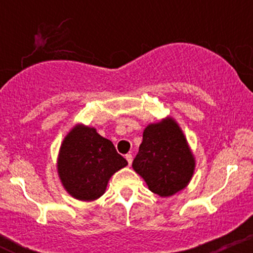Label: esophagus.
Instances as JSON below:
<instances>
[{"mask_svg": "<svg viewBox=\"0 0 253 253\" xmlns=\"http://www.w3.org/2000/svg\"><path fill=\"white\" fill-rule=\"evenodd\" d=\"M126 161H127V163H128V165H130L132 164V155H126Z\"/></svg>", "mask_w": 253, "mask_h": 253, "instance_id": "34e87169", "label": "esophagus"}]
</instances>
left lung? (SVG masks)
I'll use <instances>...</instances> for the list:
<instances>
[{
    "label": "left lung",
    "instance_id": "obj_1",
    "mask_svg": "<svg viewBox=\"0 0 253 253\" xmlns=\"http://www.w3.org/2000/svg\"><path fill=\"white\" fill-rule=\"evenodd\" d=\"M152 193L168 197L184 189L195 170V158L172 118L150 124L132 164Z\"/></svg>",
    "mask_w": 253,
    "mask_h": 253
}]
</instances>
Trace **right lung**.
<instances>
[{"mask_svg": "<svg viewBox=\"0 0 253 253\" xmlns=\"http://www.w3.org/2000/svg\"><path fill=\"white\" fill-rule=\"evenodd\" d=\"M127 165L108 139L94 127L76 125L64 138L57 169L65 190L81 201H94L106 191L109 178Z\"/></svg>", "mask_w": 253, "mask_h": 253, "instance_id": "1", "label": "right lung"}]
</instances>
